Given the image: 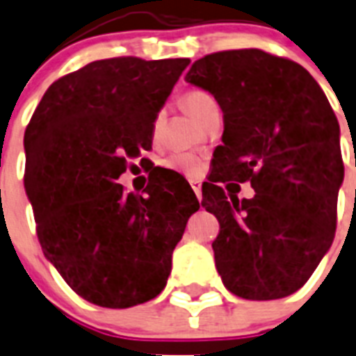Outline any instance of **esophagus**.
Listing matches in <instances>:
<instances>
[{
  "instance_id": "obj_1",
  "label": "esophagus",
  "mask_w": 356,
  "mask_h": 356,
  "mask_svg": "<svg viewBox=\"0 0 356 356\" xmlns=\"http://www.w3.org/2000/svg\"><path fill=\"white\" fill-rule=\"evenodd\" d=\"M190 184H192V190L195 192V195H197L199 201H201V199H203V192H201V183H199V181H192Z\"/></svg>"
}]
</instances>
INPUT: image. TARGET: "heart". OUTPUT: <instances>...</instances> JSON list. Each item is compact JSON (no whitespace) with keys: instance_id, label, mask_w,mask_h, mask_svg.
Instances as JSON below:
<instances>
[{"instance_id":"obj_1","label":"heart","mask_w":356,"mask_h":356,"mask_svg":"<svg viewBox=\"0 0 356 356\" xmlns=\"http://www.w3.org/2000/svg\"><path fill=\"white\" fill-rule=\"evenodd\" d=\"M183 106L188 109L195 120L203 122L208 111L218 108V102L212 95L204 89H190L183 97ZM163 166L175 173H181L184 177H197L203 172V161L193 153H173L168 159H164Z\"/></svg>"}]
</instances>
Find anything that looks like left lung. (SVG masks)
Masks as SVG:
<instances>
[{
  "label": "left lung",
  "instance_id": "obj_1",
  "mask_svg": "<svg viewBox=\"0 0 356 356\" xmlns=\"http://www.w3.org/2000/svg\"><path fill=\"white\" fill-rule=\"evenodd\" d=\"M186 82L210 91L223 109V144L201 204L219 221L212 248L225 287L245 300L296 293L337 230L343 172L327 97L300 63L261 49L207 54ZM228 180H250L254 197L227 196Z\"/></svg>",
  "mask_w": 356,
  "mask_h": 356
}]
</instances>
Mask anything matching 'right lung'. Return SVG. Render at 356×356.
I'll list each match as a JSON object with an SVG mask.
<instances>
[{"label":"right lung","instance_id":"right-lung-1","mask_svg":"<svg viewBox=\"0 0 356 356\" xmlns=\"http://www.w3.org/2000/svg\"><path fill=\"white\" fill-rule=\"evenodd\" d=\"M188 63H88L51 83L25 129L23 181L38 241L69 287L100 307H133L161 294L173 248L199 210L181 175H159L143 195L115 183L152 149L159 111Z\"/></svg>","mask_w":356,"mask_h":356}]
</instances>
